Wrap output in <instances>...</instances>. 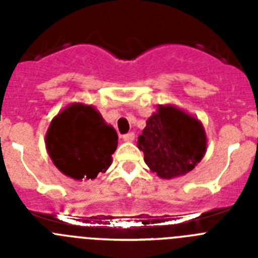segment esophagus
<instances>
[{"instance_id":"1","label":"esophagus","mask_w":258,"mask_h":258,"mask_svg":"<svg viewBox=\"0 0 258 258\" xmlns=\"http://www.w3.org/2000/svg\"><path fill=\"white\" fill-rule=\"evenodd\" d=\"M122 140L125 141V142H133L134 141V133H126V134H124V136H122Z\"/></svg>"}]
</instances>
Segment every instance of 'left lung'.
I'll use <instances>...</instances> for the list:
<instances>
[{
    "instance_id": "8db88e82",
    "label": "left lung",
    "mask_w": 258,
    "mask_h": 258,
    "mask_svg": "<svg viewBox=\"0 0 258 258\" xmlns=\"http://www.w3.org/2000/svg\"><path fill=\"white\" fill-rule=\"evenodd\" d=\"M146 164L161 178L186 174L202 160L207 149L199 120L173 106L159 107L138 137Z\"/></svg>"
}]
</instances>
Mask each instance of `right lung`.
<instances>
[{
  "label": "right lung",
  "instance_id": "obj_1",
  "mask_svg": "<svg viewBox=\"0 0 258 258\" xmlns=\"http://www.w3.org/2000/svg\"><path fill=\"white\" fill-rule=\"evenodd\" d=\"M117 138L92 106L72 104L50 124L46 149L61 173L75 179H93L112 163Z\"/></svg>",
  "mask_w": 258,
  "mask_h": 258
}]
</instances>
